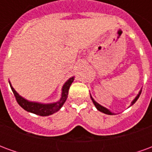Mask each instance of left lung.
Masks as SVG:
<instances>
[{"label": "left lung", "mask_w": 152, "mask_h": 152, "mask_svg": "<svg viewBox=\"0 0 152 152\" xmlns=\"http://www.w3.org/2000/svg\"><path fill=\"white\" fill-rule=\"evenodd\" d=\"M141 93H142V89H141L140 91L138 92V94H137V95L136 96V97H135V99H134V100L132 101L130 106L134 105V103L136 102V101H137V99H138V98H139V96H140ZM90 98H91V99H92L93 102H94V106H95V107H96V108L98 109L99 112H102V113H105V114H107V115H114V113L111 112L110 110H108V109H107V108H106V107H102V106H101V105H100V104H99V103H98V102H96L95 100H94V99L92 98V96H91V94H90ZM130 106H129V107H130Z\"/></svg>", "instance_id": "obj_1"}]
</instances>
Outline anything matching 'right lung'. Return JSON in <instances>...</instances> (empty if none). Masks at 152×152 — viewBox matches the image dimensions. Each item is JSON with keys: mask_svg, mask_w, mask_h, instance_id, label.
<instances>
[{"mask_svg": "<svg viewBox=\"0 0 152 152\" xmlns=\"http://www.w3.org/2000/svg\"><path fill=\"white\" fill-rule=\"evenodd\" d=\"M73 80H74V76L71 77L70 79L66 80L65 84L63 85V88H62L61 98L58 102H53V103H40V102H37L28 101L27 99H25L24 98H23L21 95H19L18 93L16 92V90L13 88V86H11V83L10 81H9V83H10L12 91L15 94V99L21 107L24 109L25 111L33 113V114L38 115L40 116H47V115H50L57 112L58 111H59V109L63 107L64 102H66V99H67L68 90H69L70 86L72 85V83L73 82Z\"/></svg>", "mask_w": 152, "mask_h": 152, "instance_id": "right-lung-1", "label": "right lung"}]
</instances>
